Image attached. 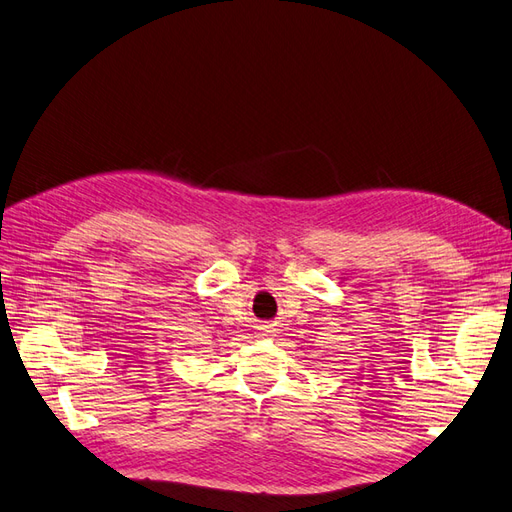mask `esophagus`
Wrapping results in <instances>:
<instances>
[{"mask_svg": "<svg viewBox=\"0 0 512 512\" xmlns=\"http://www.w3.org/2000/svg\"><path fill=\"white\" fill-rule=\"evenodd\" d=\"M260 335H271V327H267V324H262Z\"/></svg>", "mask_w": 512, "mask_h": 512, "instance_id": "obj_1", "label": "esophagus"}]
</instances>
